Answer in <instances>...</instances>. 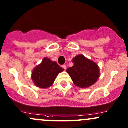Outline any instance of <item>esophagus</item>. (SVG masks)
Wrapping results in <instances>:
<instances>
[{"label": "esophagus", "mask_w": 128, "mask_h": 128, "mask_svg": "<svg viewBox=\"0 0 128 128\" xmlns=\"http://www.w3.org/2000/svg\"><path fill=\"white\" fill-rule=\"evenodd\" d=\"M62 68H64V70H66V64H64V65L62 66Z\"/></svg>", "instance_id": "34e87169"}]
</instances>
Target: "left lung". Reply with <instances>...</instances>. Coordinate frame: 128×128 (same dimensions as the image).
I'll list each match as a JSON object with an SVG mask.
<instances>
[{"mask_svg":"<svg viewBox=\"0 0 128 128\" xmlns=\"http://www.w3.org/2000/svg\"><path fill=\"white\" fill-rule=\"evenodd\" d=\"M74 65L66 70L72 82L76 86L86 88L96 82L100 70L96 64L82 55H78L72 60Z\"/></svg>","mask_w":128,"mask_h":128,"instance_id":"left-lung-1","label":"left lung"}]
</instances>
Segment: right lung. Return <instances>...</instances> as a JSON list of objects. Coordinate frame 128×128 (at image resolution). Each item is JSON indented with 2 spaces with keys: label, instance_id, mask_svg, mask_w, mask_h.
Instances as JSON below:
<instances>
[{
  "label": "right lung",
  "instance_id": "add662e5",
  "mask_svg": "<svg viewBox=\"0 0 128 128\" xmlns=\"http://www.w3.org/2000/svg\"><path fill=\"white\" fill-rule=\"evenodd\" d=\"M64 70L56 62L44 58L42 64L34 70L32 79L38 87L46 88L53 84L57 75Z\"/></svg>",
  "mask_w": 128,
  "mask_h": 128
}]
</instances>
